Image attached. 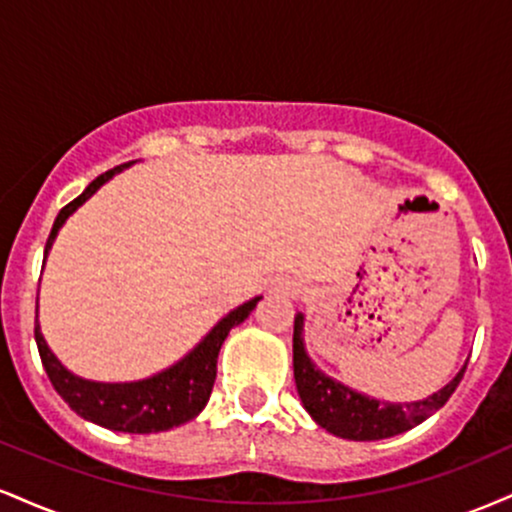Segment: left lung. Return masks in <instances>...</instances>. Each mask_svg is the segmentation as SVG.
<instances>
[{"mask_svg":"<svg viewBox=\"0 0 512 512\" xmlns=\"http://www.w3.org/2000/svg\"><path fill=\"white\" fill-rule=\"evenodd\" d=\"M464 368H467V363H464ZM464 368L443 390L433 392L419 402H383V399L361 395V392L337 383L320 368H315V363L305 354L303 315L298 313L293 320V378H296V390L301 395L303 407L308 409L317 426L346 440L392 438L397 433L419 426L433 411H438L448 402L460 385Z\"/></svg>","mask_w":512,"mask_h":512,"instance_id":"8db88e82","label":"left lung"}]
</instances>
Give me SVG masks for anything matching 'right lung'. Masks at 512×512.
<instances>
[{"mask_svg":"<svg viewBox=\"0 0 512 512\" xmlns=\"http://www.w3.org/2000/svg\"><path fill=\"white\" fill-rule=\"evenodd\" d=\"M129 163H122L108 173L98 175L91 185L81 192L74 202H69L60 214H57L52 231L45 245V255H48L52 243H55L57 231L62 223L74 214L81 204L86 202L98 187L105 185L115 173L125 170ZM262 296H255L252 301L238 305L226 317H221L207 337L199 342L195 349L185 358H180L175 366H170L161 373L151 375L146 380L137 383H93L74 375L57 361L52 354L48 342H45L43 332H40L38 320H35V344H38L40 361H43L45 373H48L52 387L57 390L64 402L72 407L76 414L84 416L86 421L110 428V431L122 433H158L168 431L180 424H187L207 407L211 387L216 380V358H219L223 339L233 327L248 317L255 305L260 303Z\"/></svg>","mask_w":512,"mask_h":512,"instance_id":"add662e5","label":"right lung"}]
</instances>
